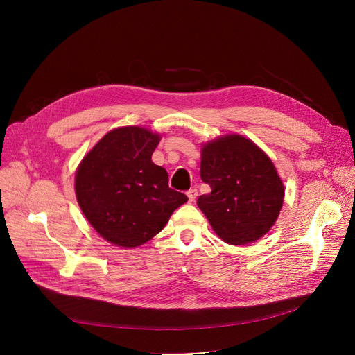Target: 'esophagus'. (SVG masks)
I'll return each mask as SVG.
<instances>
[{
	"label": "esophagus",
	"mask_w": 355,
	"mask_h": 355,
	"mask_svg": "<svg viewBox=\"0 0 355 355\" xmlns=\"http://www.w3.org/2000/svg\"><path fill=\"white\" fill-rule=\"evenodd\" d=\"M187 196H188V199L192 202V200H195V198L198 196V191H196L195 188H191V189L187 192Z\"/></svg>",
	"instance_id": "34e87169"
}]
</instances>
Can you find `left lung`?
Here are the masks:
<instances>
[{"label": "left lung", "instance_id": "8db88e82", "mask_svg": "<svg viewBox=\"0 0 355 355\" xmlns=\"http://www.w3.org/2000/svg\"><path fill=\"white\" fill-rule=\"evenodd\" d=\"M200 178L211 193L198 207L226 243L243 245L263 237L275 223L284 184L264 151L240 135H226L202 146Z\"/></svg>", "mask_w": 355, "mask_h": 355}]
</instances>
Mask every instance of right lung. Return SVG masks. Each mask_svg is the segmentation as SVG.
<instances>
[{"instance_id": "1", "label": "right lung", "mask_w": 355, "mask_h": 355, "mask_svg": "<svg viewBox=\"0 0 355 355\" xmlns=\"http://www.w3.org/2000/svg\"><path fill=\"white\" fill-rule=\"evenodd\" d=\"M160 135L139 126L108 132L80 163L76 196L91 226L107 241L137 247L155 237L188 200L168 187L167 171L151 162Z\"/></svg>"}]
</instances>
